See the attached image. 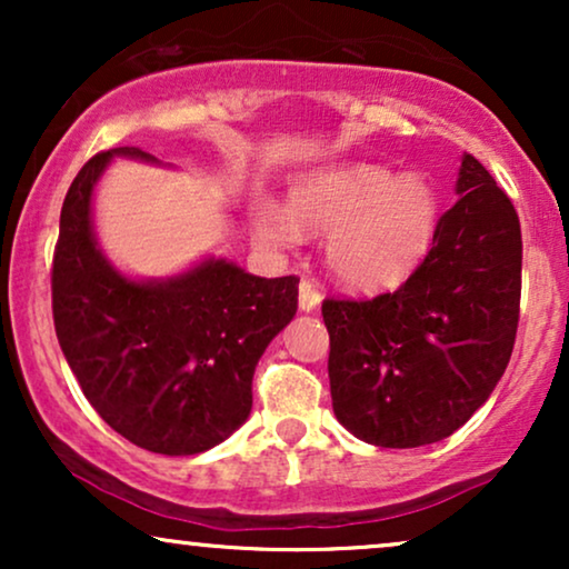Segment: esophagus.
Instances as JSON below:
<instances>
[{
    "label": "esophagus",
    "instance_id": "1",
    "mask_svg": "<svg viewBox=\"0 0 569 569\" xmlns=\"http://www.w3.org/2000/svg\"><path fill=\"white\" fill-rule=\"evenodd\" d=\"M298 306L302 313H310V310H316L321 306V290H318V284L313 279H302L300 282V292H298Z\"/></svg>",
    "mask_w": 569,
    "mask_h": 569
}]
</instances>
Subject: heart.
I'll return each mask as SVG.
<instances>
[{"instance_id": "obj_1", "label": "heart", "mask_w": 569, "mask_h": 569, "mask_svg": "<svg viewBox=\"0 0 569 569\" xmlns=\"http://www.w3.org/2000/svg\"><path fill=\"white\" fill-rule=\"evenodd\" d=\"M256 230L290 248L302 228L326 232V263L349 290L383 292L401 284L430 248L438 201L425 178L355 162L313 173L290 191V212L269 201L253 207Z\"/></svg>"}]
</instances>
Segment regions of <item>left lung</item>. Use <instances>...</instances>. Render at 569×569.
Instances as JSON below:
<instances>
[{
	"mask_svg": "<svg viewBox=\"0 0 569 569\" xmlns=\"http://www.w3.org/2000/svg\"><path fill=\"white\" fill-rule=\"evenodd\" d=\"M456 191L461 199L440 217L432 248L399 290L321 306L333 415L370 446L448 438L510 362L523 263L516 207L471 154Z\"/></svg>",
	"mask_w": 569,
	"mask_h": 569,
	"instance_id": "left-lung-1",
	"label": "left lung"
}]
</instances>
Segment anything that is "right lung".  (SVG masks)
Returning a JSON list of instances; mask_svg holds the SVG:
<instances>
[{"mask_svg": "<svg viewBox=\"0 0 569 569\" xmlns=\"http://www.w3.org/2000/svg\"><path fill=\"white\" fill-rule=\"evenodd\" d=\"M116 147L84 162L69 186L53 248L57 339L84 399L134 446L162 456L214 448L253 407V370L298 310L300 279H263L209 259L166 282L119 274L96 243L92 186Z\"/></svg>", "mask_w": 569, "mask_h": 569, "instance_id": "add662e5", "label": "right lung"}]
</instances>
